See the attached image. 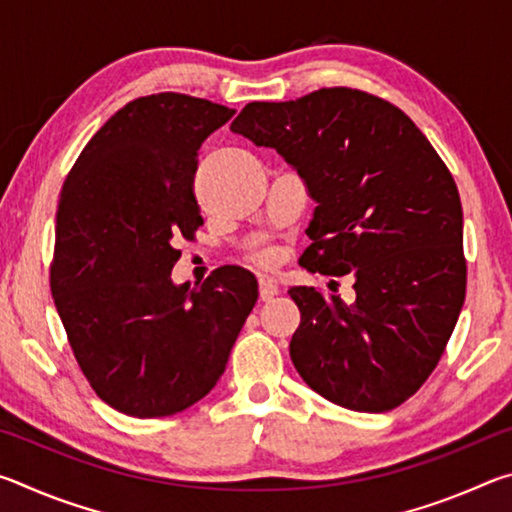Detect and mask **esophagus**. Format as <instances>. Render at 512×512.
Wrapping results in <instances>:
<instances>
[{
	"label": "esophagus",
	"mask_w": 512,
	"mask_h": 512,
	"mask_svg": "<svg viewBox=\"0 0 512 512\" xmlns=\"http://www.w3.org/2000/svg\"><path fill=\"white\" fill-rule=\"evenodd\" d=\"M277 293H280V287H277V282L273 280V277H268V275L259 277V298L271 300L277 296Z\"/></svg>",
	"instance_id": "34e87169"
}]
</instances>
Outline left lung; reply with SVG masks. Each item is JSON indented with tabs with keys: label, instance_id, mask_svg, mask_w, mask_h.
I'll return each mask as SVG.
<instances>
[{
	"label": "left lung",
	"instance_id": "obj_1",
	"mask_svg": "<svg viewBox=\"0 0 512 512\" xmlns=\"http://www.w3.org/2000/svg\"><path fill=\"white\" fill-rule=\"evenodd\" d=\"M230 131L280 153L316 203L302 266L354 275L350 305L289 289L300 309L293 366L343 409L400 406L443 357L465 300L452 173L400 108L352 88L253 101Z\"/></svg>",
	"mask_w": 512,
	"mask_h": 512
}]
</instances>
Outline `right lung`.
<instances>
[{"instance_id": "add662e5", "label": "right lung", "mask_w": 512, "mask_h": 512, "mask_svg": "<svg viewBox=\"0 0 512 512\" xmlns=\"http://www.w3.org/2000/svg\"><path fill=\"white\" fill-rule=\"evenodd\" d=\"M235 110L160 92L117 110L85 144L56 212L51 296L103 402L164 418L212 391L257 302L255 275L223 266L176 284L180 237L203 225L198 149Z\"/></svg>"}]
</instances>
